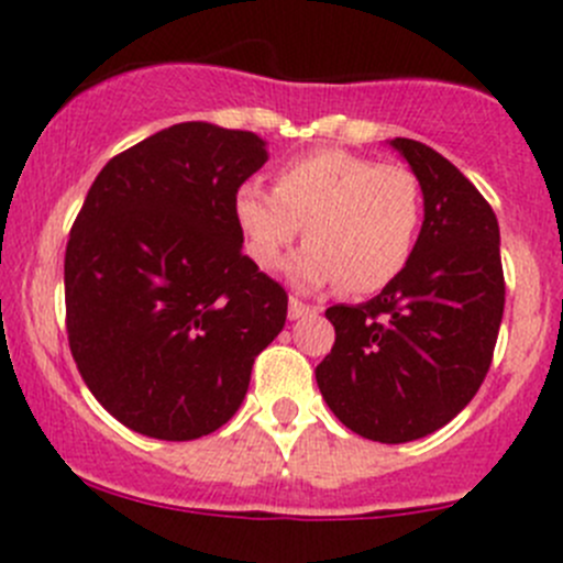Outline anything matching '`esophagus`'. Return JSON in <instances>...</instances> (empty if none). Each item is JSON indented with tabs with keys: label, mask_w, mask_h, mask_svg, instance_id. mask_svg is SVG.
<instances>
[{
	"label": "esophagus",
	"mask_w": 563,
	"mask_h": 563,
	"mask_svg": "<svg viewBox=\"0 0 563 563\" xmlns=\"http://www.w3.org/2000/svg\"><path fill=\"white\" fill-rule=\"evenodd\" d=\"M316 313H318L316 305H305L302 299L297 297L288 299V318H291V321H297V318H305V316H316Z\"/></svg>",
	"instance_id": "obj_1"
}]
</instances>
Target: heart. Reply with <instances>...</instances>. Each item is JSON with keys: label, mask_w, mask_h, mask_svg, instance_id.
I'll list each match as a JSON object with an SVG mask.
<instances>
[{"label": "heart", "mask_w": 563, "mask_h": 563, "mask_svg": "<svg viewBox=\"0 0 563 563\" xmlns=\"http://www.w3.org/2000/svg\"><path fill=\"white\" fill-rule=\"evenodd\" d=\"M424 198L417 174L345 150L288 157L275 190L245 181L234 220L250 258L275 269L305 225L308 245L288 264L299 288L340 283L351 297L384 291L406 272L422 231Z\"/></svg>", "instance_id": "obj_1"}]
</instances>
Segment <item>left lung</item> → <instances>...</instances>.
<instances>
[{"instance_id": "8db88e82", "label": "left lung", "mask_w": 563, "mask_h": 563, "mask_svg": "<svg viewBox=\"0 0 563 563\" xmlns=\"http://www.w3.org/2000/svg\"><path fill=\"white\" fill-rule=\"evenodd\" d=\"M422 185L417 250L395 283L362 305H332L334 345L316 382L362 439L406 444L444 428L485 382L504 316L498 220L446 157L389 141Z\"/></svg>"}]
</instances>
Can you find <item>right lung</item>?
<instances>
[{
	"mask_svg": "<svg viewBox=\"0 0 563 563\" xmlns=\"http://www.w3.org/2000/svg\"><path fill=\"white\" fill-rule=\"evenodd\" d=\"M247 130L181 122L111 157L65 253L78 373L124 428L192 441L245 400L288 294L242 253L234 192L266 163Z\"/></svg>",
	"mask_w": 563,
	"mask_h": 563,
	"instance_id": "add662e5",
	"label": "right lung"
}]
</instances>
